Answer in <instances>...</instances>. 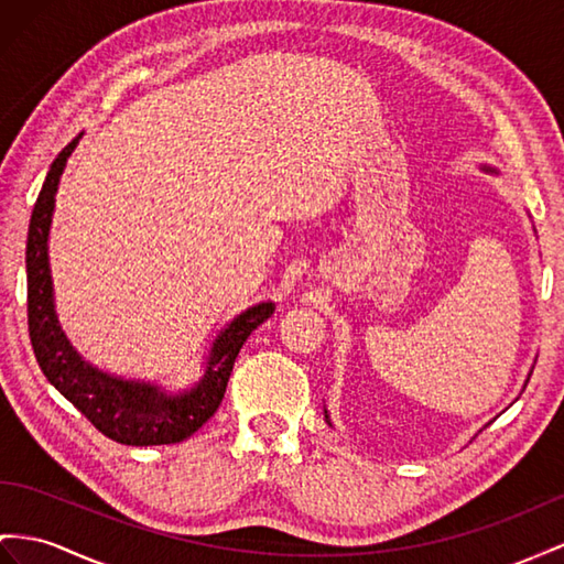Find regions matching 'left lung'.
Returning <instances> with one entry per match:
<instances>
[{"mask_svg":"<svg viewBox=\"0 0 564 564\" xmlns=\"http://www.w3.org/2000/svg\"><path fill=\"white\" fill-rule=\"evenodd\" d=\"M481 169L488 171V173H496V176H498V169H494V166H486V164H484ZM531 371H533V369H531ZM531 371H529V377H531ZM529 377H527V381H524V388H527V383H529ZM324 416H326V422H328V426H330V420H328V412H326V410H324Z\"/></svg>","mask_w":564,"mask_h":564,"instance_id":"obj_1","label":"left lung"}]
</instances>
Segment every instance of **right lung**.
Segmentation results:
<instances>
[{"instance_id": "add662e5", "label": "right lung", "mask_w": 564, "mask_h": 564, "mask_svg": "<svg viewBox=\"0 0 564 564\" xmlns=\"http://www.w3.org/2000/svg\"><path fill=\"white\" fill-rule=\"evenodd\" d=\"M83 133L70 140L52 162L31 214L25 242L28 273V330L37 365L47 381L70 405L78 408L95 429L121 445H171L181 443L205 424L221 405L234 362L252 330L276 310L271 300L257 302L234 316L212 338L202 362V377L187 388L169 391L162 383L123 379L88 362L66 338L54 307L50 269V230L68 156Z\"/></svg>"}]
</instances>
